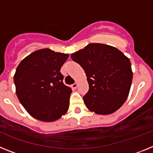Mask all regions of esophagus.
<instances>
[{
	"instance_id": "esophagus-1",
	"label": "esophagus",
	"mask_w": 153,
	"mask_h": 153,
	"mask_svg": "<svg viewBox=\"0 0 153 153\" xmlns=\"http://www.w3.org/2000/svg\"><path fill=\"white\" fill-rule=\"evenodd\" d=\"M77 86H78V84L76 83H74V84L71 85V87H72L73 89H76L77 88Z\"/></svg>"
}]
</instances>
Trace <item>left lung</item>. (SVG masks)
<instances>
[{"instance_id": "8db88e82", "label": "left lung", "mask_w": 153, "mask_h": 153, "mask_svg": "<svg viewBox=\"0 0 153 153\" xmlns=\"http://www.w3.org/2000/svg\"><path fill=\"white\" fill-rule=\"evenodd\" d=\"M70 56L86 73L89 91L83 100L90 111L109 115L123 105L132 80L129 58L116 47L96 43Z\"/></svg>"}]
</instances>
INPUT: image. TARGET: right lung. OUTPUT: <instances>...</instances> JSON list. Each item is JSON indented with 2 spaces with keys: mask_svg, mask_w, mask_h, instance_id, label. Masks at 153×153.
Listing matches in <instances>:
<instances>
[{
  "mask_svg": "<svg viewBox=\"0 0 153 153\" xmlns=\"http://www.w3.org/2000/svg\"><path fill=\"white\" fill-rule=\"evenodd\" d=\"M68 53L48 48L31 53L16 69L13 81L19 101L31 117L54 122L68 111L70 87L63 83L60 69Z\"/></svg>",
  "mask_w": 153,
  "mask_h": 153,
  "instance_id": "add662e5",
  "label": "right lung"
}]
</instances>
